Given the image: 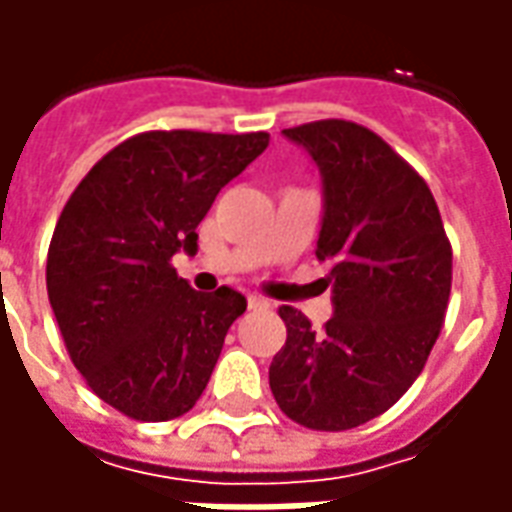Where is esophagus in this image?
Returning a JSON list of instances; mask_svg holds the SVG:
<instances>
[{
	"label": "esophagus",
	"mask_w": 512,
	"mask_h": 512,
	"mask_svg": "<svg viewBox=\"0 0 512 512\" xmlns=\"http://www.w3.org/2000/svg\"><path fill=\"white\" fill-rule=\"evenodd\" d=\"M246 304H249V310H268V307H271V301L263 299V296H257V293H249V296H246Z\"/></svg>",
	"instance_id": "34e87169"
}]
</instances>
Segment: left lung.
<instances>
[{"instance_id": "left-lung-1", "label": "left lung", "mask_w": 512, "mask_h": 512, "mask_svg": "<svg viewBox=\"0 0 512 512\" xmlns=\"http://www.w3.org/2000/svg\"><path fill=\"white\" fill-rule=\"evenodd\" d=\"M282 134L323 175L315 255L329 266L334 315L321 332L279 307L288 340L268 367L277 406L310 430H351L392 408L439 340L452 246L428 183L370 128L315 120Z\"/></svg>"}]
</instances>
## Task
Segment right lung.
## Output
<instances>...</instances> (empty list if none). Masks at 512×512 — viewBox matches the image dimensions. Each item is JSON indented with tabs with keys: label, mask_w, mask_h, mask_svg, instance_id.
I'll return each mask as SVG.
<instances>
[{
	"label": "right lung",
	"mask_w": 512,
	"mask_h": 512,
	"mask_svg": "<svg viewBox=\"0 0 512 512\" xmlns=\"http://www.w3.org/2000/svg\"><path fill=\"white\" fill-rule=\"evenodd\" d=\"M266 147V131H145L65 202L46 260L51 310L76 370L120 414L167 422L205 392L246 299L191 290L172 255L197 249L216 194Z\"/></svg>",
	"instance_id": "add662e5"
}]
</instances>
